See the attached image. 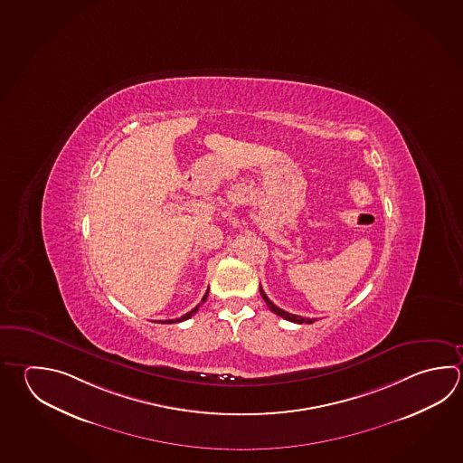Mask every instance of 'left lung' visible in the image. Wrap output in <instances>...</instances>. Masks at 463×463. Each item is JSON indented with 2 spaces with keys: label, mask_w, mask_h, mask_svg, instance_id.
Returning a JSON list of instances; mask_svg holds the SVG:
<instances>
[{
  "label": "left lung",
  "mask_w": 463,
  "mask_h": 463,
  "mask_svg": "<svg viewBox=\"0 0 463 463\" xmlns=\"http://www.w3.org/2000/svg\"><path fill=\"white\" fill-rule=\"evenodd\" d=\"M260 295H262L263 299H265L267 306L270 307L271 313H275V315L279 316V317H283V319H287V321H291V323L297 324H313L316 321V319H309V317H301V316L291 315V313H287V311L279 309V306L273 305L270 299L267 298V295H265V291H263L262 287H260Z\"/></svg>",
  "instance_id": "8db88e82"
}]
</instances>
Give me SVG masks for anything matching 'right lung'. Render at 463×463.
<instances>
[{"instance_id":"right-lung-1","label":"right lung","mask_w":463,"mask_h":463,"mask_svg":"<svg viewBox=\"0 0 463 463\" xmlns=\"http://www.w3.org/2000/svg\"><path fill=\"white\" fill-rule=\"evenodd\" d=\"M206 298H208V291H206V295L203 297V299H201V303H204L206 301ZM200 303V305H201ZM200 305L194 306L193 307L192 311L190 313H186V315L182 316V317H176V319H166V321H160L162 324H175V323H182V321H186V319H190L193 315H196V311H198V307H200Z\"/></svg>"}]
</instances>
